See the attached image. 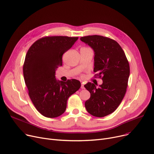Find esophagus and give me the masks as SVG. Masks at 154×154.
<instances>
[{
    "instance_id": "34e87169",
    "label": "esophagus",
    "mask_w": 154,
    "mask_h": 154,
    "mask_svg": "<svg viewBox=\"0 0 154 154\" xmlns=\"http://www.w3.org/2000/svg\"><path fill=\"white\" fill-rule=\"evenodd\" d=\"M81 88H82V89H84V88H85V87H84V84L83 83L81 84Z\"/></svg>"
}]
</instances>
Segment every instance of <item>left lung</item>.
I'll return each instance as SVG.
<instances>
[{
  "label": "left lung",
  "mask_w": 154,
  "mask_h": 154,
  "mask_svg": "<svg viewBox=\"0 0 154 154\" xmlns=\"http://www.w3.org/2000/svg\"><path fill=\"white\" fill-rule=\"evenodd\" d=\"M80 40L94 50V71L103 80L98 88L91 82L84 85L90 93L85 106L92 116L104 117L116 109L125 95L130 74L129 62L124 51L114 39L92 35L81 37Z\"/></svg>",
  "instance_id": "obj_1"
}]
</instances>
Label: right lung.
<instances>
[{
	"instance_id": "right-lung-1",
	"label": "right lung",
	"mask_w": 154,
	"mask_h": 154,
	"mask_svg": "<svg viewBox=\"0 0 154 154\" xmlns=\"http://www.w3.org/2000/svg\"><path fill=\"white\" fill-rule=\"evenodd\" d=\"M78 38L45 36L36 41L26 54L23 72L28 95L36 109L46 118L63 115L68 98L80 88L76 79L59 82L55 78L56 70L62 66L63 54Z\"/></svg>"
}]
</instances>
